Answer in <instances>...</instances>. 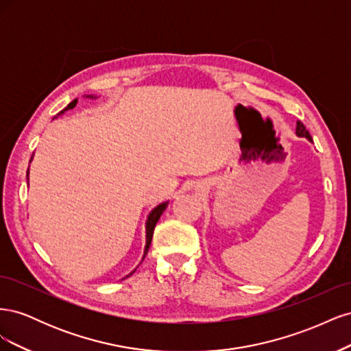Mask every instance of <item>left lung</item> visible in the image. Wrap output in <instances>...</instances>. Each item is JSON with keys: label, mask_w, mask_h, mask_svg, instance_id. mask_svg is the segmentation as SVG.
Masks as SVG:
<instances>
[{"label": "left lung", "mask_w": 351, "mask_h": 351, "mask_svg": "<svg viewBox=\"0 0 351 351\" xmlns=\"http://www.w3.org/2000/svg\"><path fill=\"white\" fill-rule=\"evenodd\" d=\"M295 134L299 136V137H306L307 141H311V142H312V137H311L309 132L306 130V127L303 125V123H302V121H297V125H295Z\"/></svg>", "instance_id": "8db88e82"}]
</instances>
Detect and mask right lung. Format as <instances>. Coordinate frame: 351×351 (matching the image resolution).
Here are the masks:
<instances>
[{"label":"right lung","mask_w":351,"mask_h":351,"mask_svg":"<svg viewBox=\"0 0 351 351\" xmlns=\"http://www.w3.org/2000/svg\"><path fill=\"white\" fill-rule=\"evenodd\" d=\"M86 98H97V97H93V95H88ZM76 104H77V99H74V101H71L67 107L62 110V111H60L57 115H60V114H64V111H67V110H73L74 107H76ZM34 158V156H32ZM32 158H30V161H32ZM29 161V162H30ZM27 178H29V169H27ZM167 205H168V202H162V204H159L158 206H155L151 212H149V215H147V219H146V246H145V252H143V258H142V261L145 259V256H146V253H147V250H149V246H151V241H152V236H154V230H155V226H156V222H158V219L161 218V215H162V212L165 210V208H167ZM136 271V269H134ZM134 271H132L129 275H127V277H130V275L134 272ZM125 277V278H127Z\"/></svg>","instance_id":"add662e5"}]
</instances>
